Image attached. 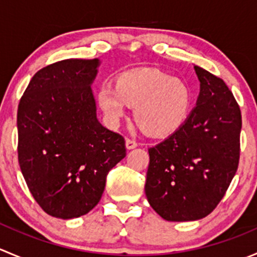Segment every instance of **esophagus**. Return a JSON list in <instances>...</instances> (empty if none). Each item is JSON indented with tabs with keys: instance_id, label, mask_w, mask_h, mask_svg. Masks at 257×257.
<instances>
[{
	"instance_id": "1",
	"label": "esophagus",
	"mask_w": 257,
	"mask_h": 257,
	"mask_svg": "<svg viewBox=\"0 0 257 257\" xmlns=\"http://www.w3.org/2000/svg\"><path fill=\"white\" fill-rule=\"evenodd\" d=\"M138 147V144H137V142L132 141V139H125V148L128 150H132L134 149V148Z\"/></svg>"
}]
</instances>
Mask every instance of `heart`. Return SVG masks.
Listing matches in <instances>:
<instances>
[{"instance_id": "1", "label": "heart", "mask_w": 257, "mask_h": 257, "mask_svg": "<svg viewBox=\"0 0 257 257\" xmlns=\"http://www.w3.org/2000/svg\"><path fill=\"white\" fill-rule=\"evenodd\" d=\"M95 98L108 125L118 126L128 107H136L134 119L139 128L155 138L180 129L191 108L188 84L152 68L124 72L115 85H100Z\"/></svg>"}]
</instances>
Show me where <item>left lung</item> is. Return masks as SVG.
I'll return each instance as SVG.
<instances>
[{
    "label": "left lung",
    "instance_id": "1",
    "mask_svg": "<svg viewBox=\"0 0 257 257\" xmlns=\"http://www.w3.org/2000/svg\"><path fill=\"white\" fill-rule=\"evenodd\" d=\"M195 108L180 129L149 148L145 195L168 221L208 216L226 193L240 157L241 112L222 79L194 64Z\"/></svg>",
    "mask_w": 257,
    "mask_h": 257
}]
</instances>
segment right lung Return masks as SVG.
I'll use <instances>...</instances> for the list:
<instances>
[{
	"instance_id": "1",
	"label": "right lung",
	"mask_w": 257,
	"mask_h": 257,
	"mask_svg": "<svg viewBox=\"0 0 257 257\" xmlns=\"http://www.w3.org/2000/svg\"><path fill=\"white\" fill-rule=\"evenodd\" d=\"M100 61L69 58L40 69L17 112L18 162L28 189L48 215L68 220L98 203L125 142L100 124L90 85Z\"/></svg>"
}]
</instances>
